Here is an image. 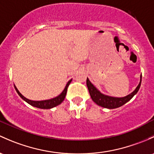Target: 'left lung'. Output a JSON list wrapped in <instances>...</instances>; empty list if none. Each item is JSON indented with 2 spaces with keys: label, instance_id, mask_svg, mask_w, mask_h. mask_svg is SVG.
I'll use <instances>...</instances> for the list:
<instances>
[{
  "label": "left lung",
  "instance_id": "1",
  "mask_svg": "<svg viewBox=\"0 0 154 154\" xmlns=\"http://www.w3.org/2000/svg\"><path fill=\"white\" fill-rule=\"evenodd\" d=\"M142 82V74L140 77V82L139 83L138 86L136 88V89L132 92L131 94H128V96L124 97H113L107 96V95L103 94L101 92H100L97 89L96 87L90 82L88 78H87L86 85L88 87V91H89L90 96L92 100L98 106L103 107V108H109V109H113V108H119V107L123 106L126 103L131 100V98L136 94L138 92L140 88Z\"/></svg>",
  "mask_w": 154,
  "mask_h": 154
}]
</instances>
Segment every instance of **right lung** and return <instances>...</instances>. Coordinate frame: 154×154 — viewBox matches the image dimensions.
I'll return each instance as SVG.
<instances>
[{
	"label": "right lung",
	"instance_id": "1",
	"mask_svg": "<svg viewBox=\"0 0 154 154\" xmlns=\"http://www.w3.org/2000/svg\"><path fill=\"white\" fill-rule=\"evenodd\" d=\"M72 80H70L69 82H67L66 84V87H65L64 90L63 91L62 93L59 95V96L56 97L51 99V100H42V101H33V100H30L29 99L26 98L25 97H23L21 94L20 93L17 88H16V86L14 85V88H15L16 91L17 92V94H19V96L21 97L23 100H25L26 103H28L29 104H30L31 106H34V107H37V108H43V109H49V108H54L58 105L60 104L64 100L65 97H66V93H67V89H68V87H69V84L71 83Z\"/></svg>",
	"mask_w": 154,
	"mask_h": 154
}]
</instances>
